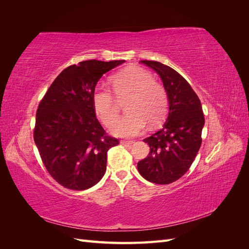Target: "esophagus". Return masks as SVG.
Listing matches in <instances>:
<instances>
[{"mask_svg":"<svg viewBox=\"0 0 249 249\" xmlns=\"http://www.w3.org/2000/svg\"><path fill=\"white\" fill-rule=\"evenodd\" d=\"M120 143H122V144L123 145H132L133 144V143H134V141H129V140H122V141H120Z\"/></svg>","mask_w":249,"mask_h":249,"instance_id":"1","label":"esophagus"}]
</instances>
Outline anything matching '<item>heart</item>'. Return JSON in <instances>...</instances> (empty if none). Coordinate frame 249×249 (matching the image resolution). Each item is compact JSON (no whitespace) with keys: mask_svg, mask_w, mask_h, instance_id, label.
<instances>
[{"mask_svg":"<svg viewBox=\"0 0 249 249\" xmlns=\"http://www.w3.org/2000/svg\"><path fill=\"white\" fill-rule=\"evenodd\" d=\"M111 85L118 99L127 97L124 102L125 114L113 126L112 133L118 137L131 138L150 125L160 124L168 109L165 89L153 80L152 74L139 67H126L111 78ZM92 105L96 115L111 126L118 117V108L108 89L99 87L92 94Z\"/></svg>","mask_w":249,"mask_h":249,"instance_id":"obj_1","label":"heart"}]
</instances>
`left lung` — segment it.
<instances>
[{
  "label": "left lung",
  "mask_w": 249,
  "mask_h": 249,
  "mask_svg": "<svg viewBox=\"0 0 249 249\" xmlns=\"http://www.w3.org/2000/svg\"><path fill=\"white\" fill-rule=\"evenodd\" d=\"M141 63L160 76L168 97V115L160 130L143 140L149 154L137 168L148 182L167 185L190 168L201 144L205 117L197 94L178 71L158 61Z\"/></svg>",
  "instance_id": "8db88e82"
}]
</instances>
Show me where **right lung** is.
I'll list each match as a JSON object with an SVG mask.
<instances>
[{
	"instance_id": "1",
	"label": "right lung",
	"mask_w": 249,
	"mask_h": 249,
	"mask_svg": "<svg viewBox=\"0 0 249 249\" xmlns=\"http://www.w3.org/2000/svg\"><path fill=\"white\" fill-rule=\"evenodd\" d=\"M125 62L87 60L66 67L36 112L34 141L52 178L71 190H86L106 172L108 150L119 144L95 116L92 94L104 73Z\"/></svg>"
}]
</instances>
